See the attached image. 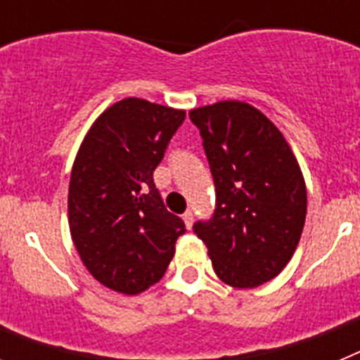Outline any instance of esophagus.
Returning a JSON list of instances; mask_svg holds the SVG:
<instances>
[{
	"label": "esophagus",
	"instance_id": "obj_1",
	"mask_svg": "<svg viewBox=\"0 0 360 360\" xmlns=\"http://www.w3.org/2000/svg\"><path fill=\"white\" fill-rule=\"evenodd\" d=\"M193 218H195V214H193V212H191V211L184 212V214H182L184 224H186V227H187V229H191V227H193Z\"/></svg>",
	"mask_w": 360,
	"mask_h": 360
}]
</instances>
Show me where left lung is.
Wrapping results in <instances>:
<instances>
[{
	"label": "left lung",
	"mask_w": 360,
	"mask_h": 360,
	"mask_svg": "<svg viewBox=\"0 0 360 360\" xmlns=\"http://www.w3.org/2000/svg\"><path fill=\"white\" fill-rule=\"evenodd\" d=\"M216 187V209L196 221L216 276L234 288L274 279L294 256L307 186L290 146L262 111L240 101L195 108Z\"/></svg>",
	"instance_id": "left-lung-1"
}]
</instances>
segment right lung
Returning a JSON list of instances; mask_svg holds the SVG:
<instances>
[{"instance_id":"1","label":"right lung","mask_w":360,"mask_h":360,"mask_svg":"<svg viewBox=\"0 0 360 360\" xmlns=\"http://www.w3.org/2000/svg\"><path fill=\"white\" fill-rule=\"evenodd\" d=\"M184 119V110L122 98L98 115L79 148L70 234L88 272L111 290L136 295L160 281L186 232L153 182Z\"/></svg>"}]
</instances>
